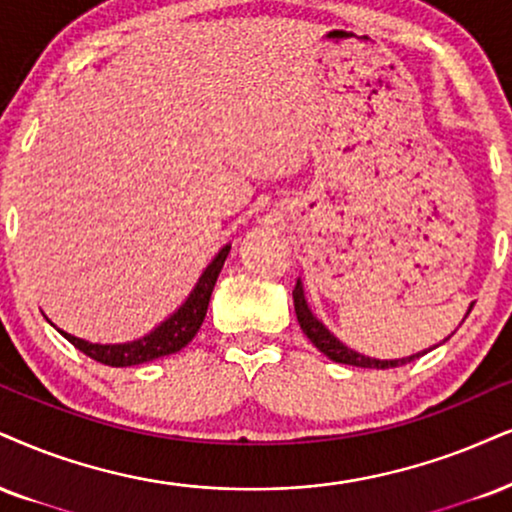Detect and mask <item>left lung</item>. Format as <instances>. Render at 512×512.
Wrapping results in <instances>:
<instances>
[{"mask_svg":"<svg viewBox=\"0 0 512 512\" xmlns=\"http://www.w3.org/2000/svg\"><path fill=\"white\" fill-rule=\"evenodd\" d=\"M294 311H296V320H299L301 330L311 342L315 344V349H320L325 353L327 358L334 363H344V365H356V368H377V370H389V368H399V365H406L410 361H415V358L425 356L427 351H418L413 353V356H406V358H389V361H380V358H370L365 356V353H358L356 349H351V346H346L342 339H337L334 334L327 330L323 325V320H318L311 311V306H308L306 301V294H304V282L296 280V287H294ZM472 306H468V313H465V318H468ZM446 342V339H444Z\"/></svg>","mask_w":512,"mask_h":512,"instance_id":"obj_1","label":"left lung"}]
</instances>
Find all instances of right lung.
Wrapping results in <instances>:
<instances>
[{
    "mask_svg": "<svg viewBox=\"0 0 512 512\" xmlns=\"http://www.w3.org/2000/svg\"><path fill=\"white\" fill-rule=\"evenodd\" d=\"M232 246L225 244L223 249L213 256V261L204 268V273L199 275L197 285H194L192 292L182 304L175 308L173 313L168 315L163 323H159L154 330L144 334L140 339H132V342H121V344H94L87 342V339L75 337V334H68L56 327L63 337L71 342L75 349H80L85 356L94 358L97 363L111 365V368H128V365H140L156 361V358L170 356V353H178L180 349L192 342L194 334L199 332L201 323H204L208 301H211V292L216 287V280L223 270V263L227 254H230Z\"/></svg>",
    "mask_w": 512,
    "mask_h": 512,
    "instance_id": "obj_1",
    "label": "right lung"
}]
</instances>
